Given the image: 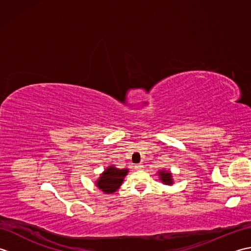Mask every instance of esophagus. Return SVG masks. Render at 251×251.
<instances>
[{
	"instance_id": "esophagus-1",
	"label": "esophagus",
	"mask_w": 251,
	"mask_h": 251,
	"mask_svg": "<svg viewBox=\"0 0 251 251\" xmlns=\"http://www.w3.org/2000/svg\"><path fill=\"white\" fill-rule=\"evenodd\" d=\"M142 167H143L142 164H137V165H135V168H136V169H141Z\"/></svg>"
}]
</instances>
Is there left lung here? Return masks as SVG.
Returning a JSON list of instances; mask_svg holds the SVG:
<instances>
[{"label":"left lung","mask_w":251,"mask_h":251,"mask_svg":"<svg viewBox=\"0 0 251 251\" xmlns=\"http://www.w3.org/2000/svg\"><path fill=\"white\" fill-rule=\"evenodd\" d=\"M159 176H161V180L165 184H173V179H172V174L168 172H159Z\"/></svg>","instance_id":"1"}]
</instances>
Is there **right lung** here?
I'll return each instance as SVG.
<instances>
[{
    "label": "right lung",
    "instance_id": "add662e5",
    "mask_svg": "<svg viewBox=\"0 0 251 251\" xmlns=\"http://www.w3.org/2000/svg\"><path fill=\"white\" fill-rule=\"evenodd\" d=\"M127 173V169H117L113 166L108 167L101 175L100 179H98L97 186L106 194L113 193L120 188Z\"/></svg>",
    "mask_w": 251,
    "mask_h": 251
}]
</instances>
